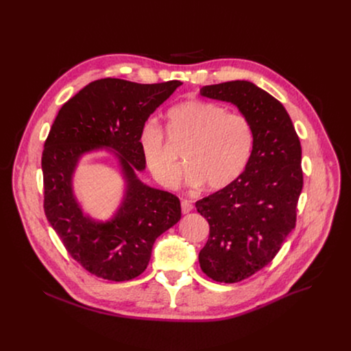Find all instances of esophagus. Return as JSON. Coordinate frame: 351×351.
Masks as SVG:
<instances>
[{
    "mask_svg": "<svg viewBox=\"0 0 351 351\" xmlns=\"http://www.w3.org/2000/svg\"><path fill=\"white\" fill-rule=\"evenodd\" d=\"M180 206H182V213L183 214H189L193 210V204L190 202H187V199H183Z\"/></svg>",
    "mask_w": 351,
    "mask_h": 351,
    "instance_id": "obj_1",
    "label": "esophagus"
}]
</instances>
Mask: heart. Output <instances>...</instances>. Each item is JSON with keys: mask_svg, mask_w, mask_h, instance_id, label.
<instances>
[{"mask_svg": "<svg viewBox=\"0 0 351 351\" xmlns=\"http://www.w3.org/2000/svg\"><path fill=\"white\" fill-rule=\"evenodd\" d=\"M167 119L169 138L186 145L183 158L190 186L204 184L215 191L239 178L253 147V129L245 117L190 98L172 107ZM138 144L154 179L164 187L176 186L182 162L167 145L164 130L154 122H145L138 132Z\"/></svg>", "mask_w": 351, "mask_h": 351, "instance_id": "1", "label": "heart"}]
</instances>
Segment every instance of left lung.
Returning <instances> with one entry per match:
<instances>
[{"label": "left lung", "instance_id": "1", "mask_svg": "<svg viewBox=\"0 0 351 351\" xmlns=\"http://www.w3.org/2000/svg\"><path fill=\"white\" fill-rule=\"evenodd\" d=\"M199 94L236 106L253 129L244 171L195 203L210 223L199 267L213 280L234 283L268 265L295 226L303 190L302 144L285 107L252 82L204 86Z\"/></svg>", "mask_w": 351, "mask_h": 351}]
</instances>
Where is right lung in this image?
Here are the masks:
<instances>
[{"mask_svg":"<svg viewBox=\"0 0 351 351\" xmlns=\"http://www.w3.org/2000/svg\"><path fill=\"white\" fill-rule=\"evenodd\" d=\"M180 84L91 82L62 106L48 133L41 157L45 217L71 257L98 278L123 282L143 274L157 237L182 217L176 195L137 178L145 169L138 132ZM101 147L114 153L125 180L123 202L108 221L84 215L73 191L78 161Z\"/></svg>","mask_w":351,"mask_h":351,"instance_id":"obj_1","label":"right lung"}]
</instances>
